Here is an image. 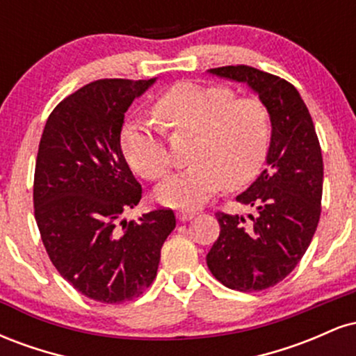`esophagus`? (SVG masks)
I'll list each match as a JSON object with an SVG mask.
<instances>
[{
	"instance_id": "obj_1",
	"label": "esophagus",
	"mask_w": 356,
	"mask_h": 356,
	"mask_svg": "<svg viewBox=\"0 0 356 356\" xmlns=\"http://www.w3.org/2000/svg\"><path fill=\"white\" fill-rule=\"evenodd\" d=\"M197 211H192V209H179L177 211V218L179 220H191L192 218H195Z\"/></svg>"
}]
</instances>
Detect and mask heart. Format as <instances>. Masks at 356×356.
<instances>
[{
    "label": "heart",
    "instance_id": "1",
    "mask_svg": "<svg viewBox=\"0 0 356 356\" xmlns=\"http://www.w3.org/2000/svg\"><path fill=\"white\" fill-rule=\"evenodd\" d=\"M167 129L194 132L192 164L157 187V199L172 207L202 204L224 186L239 189L259 174L271 145V113L254 97L236 99L222 85L181 81L154 102ZM122 150L136 172L149 181L172 169L165 130L154 120H134L122 130Z\"/></svg>",
    "mask_w": 356,
    "mask_h": 356
}]
</instances>
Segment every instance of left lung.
Masks as SVG:
<instances>
[{"label":"left lung","mask_w":356,"mask_h":356,"mask_svg":"<svg viewBox=\"0 0 356 356\" xmlns=\"http://www.w3.org/2000/svg\"><path fill=\"white\" fill-rule=\"evenodd\" d=\"M209 73L246 83L271 113L268 169L236 197L254 214L248 220L216 212L220 232L206 257L224 286L261 291L296 268L316 231L323 194L320 140L303 99L289 81L248 65L211 68Z\"/></svg>","instance_id":"obj_1"}]
</instances>
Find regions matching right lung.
<instances>
[{"instance_id":"1","label":"right lung","mask_w":356,"mask_h":356,"mask_svg":"<svg viewBox=\"0 0 356 356\" xmlns=\"http://www.w3.org/2000/svg\"><path fill=\"white\" fill-rule=\"evenodd\" d=\"M155 81L104 79L61 100L35 165V219L53 266L90 300L138 298L157 276L172 209L125 220L142 197L120 147L127 108Z\"/></svg>"}]
</instances>
